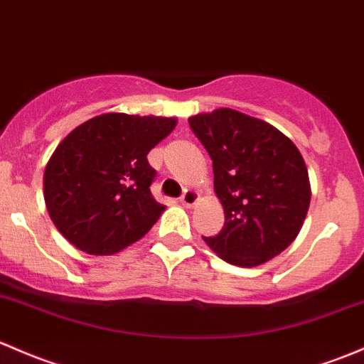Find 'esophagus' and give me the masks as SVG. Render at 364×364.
<instances>
[{
  "label": "esophagus",
  "mask_w": 364,
  "mask_h": 364,
  "mask_svg": "<svg viewBox=\"0 0 364 364\" xmlns=\"http://www.w3.org/2000/svg\"><path fill=\"white\" fill-rule=\"evenodd\" d=\"M197 200H198V193L195 192V190H185V193H183L181 198H179V202H181L185 208H192Z\"/></svg>",
  "instance_id": "1"
}]
</instances>
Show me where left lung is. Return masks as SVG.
Returning <instances> with one entry per match:
<instances>
[{"mask_svg":"<svg viewBox=\"0 0 364 364\" xmlns=\"http://www.w3.org/2000/svg\"><path fill=\"white\" fill-rule=\"evenodd\" d=\"M188 124L213 160L225 227L205 244L232 265L256 267L296 239L309 204V172L293 141L267 122L230 108Z\"/></svg>","mask_w":364,"mask_h":364,"instance_id":"8db88e82","label":"left lung"}]
</instances>
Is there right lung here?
Masks as SVG:
<instances>
[{
	"label": "right lung",
	"mask_w": 364,
	"mask_h": 364,
	"mask_svg": "<svg viewBox=\"0 0 364 364\" xmlns=\"http://www.w3.org/2000/svg\"><path fill=\"white\" fill-rule=\"evenodd\" d=\"M176 118L106 113L68 134L45 169L43 195L57 230L89 255H114L166 211L151 195L146 155Z\"/></svg>",
	"instance_id": "obj_1"
}]
</instances>
